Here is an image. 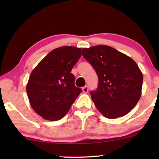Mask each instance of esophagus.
<instances>
[{
    "mask_svg": "<svg viewBox=\"0 0 159 159\" xmlns=\"http://www.w3.org/2000/svg\"><path fill=\"white\" fill-rule=\"evenodd\" d=\"M82 92L84 93H87L88 92V86H84L82 88Z\"/></svg>",
    "mask_w": 159,
    "mask_h": 159,
    "instance_id": "1",
    "label": "esophagus"
}]
</instances>
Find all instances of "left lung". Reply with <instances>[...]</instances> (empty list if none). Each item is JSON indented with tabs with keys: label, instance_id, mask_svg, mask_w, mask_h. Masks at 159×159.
Listing matches in <instances>:
<instances>
[{
	"label": "left lung",
	"instance_id": "obj_1",
	"mask_svg": "<svg viewBox=\"0 0 159 159\" xmlns=\"http://www.w3.org/2000/svg\"><path fill=\"white\" fill-rule=\"evenodd\" d=\"M82 56L98 77L91 98L97 109L108 119L128 114L141 96L143 76L138 64L114 48L100 45L82 48Z\"/></svg>",
	"mask_w": 159,
	"mask_h": 159
}]
</instances>
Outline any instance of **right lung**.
<instances>
[{
  "label": "right lung",
  "instance_id": "obj_1",
  "mask_svg": "<svg viewBox=\"0 0 159 159\" xmlns=\"http://www.w3.org/2000/svg\"><path fill=\"white\" fill-rule=\"evenodd\" d=\"M81 55L79 48H58L32 70L27 93L32 109L43 119L57 121L63 118L82 92L75 86V76L71 73Z\"/></svg>",
  "mask_w": 159,
  "mask_h": 159
}]
</instances>
